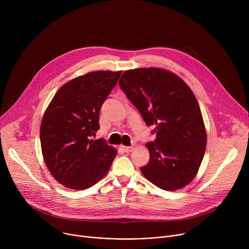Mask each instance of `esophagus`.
Instances as JSON below:
<instances>
[{"label": "esophagus", "instance_id": "obj_1", "mask_svg": "<svg viewBox=\"0 0 249 249\" xmlns=\"http://www.w3.org/2000/svg\"><path fill=\"white\" fill-rule=\"evenodd\" d=\"M122 149L124 150L125 153H131L134 150V147H125V146H123Z\"/></svg>", "mask_w": 249, "mask_h": 249}]
</instances>
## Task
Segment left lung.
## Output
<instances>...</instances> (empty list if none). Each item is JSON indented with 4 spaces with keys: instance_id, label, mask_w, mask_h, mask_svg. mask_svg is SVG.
Returning <instances> with one entry per match:
<instances>
[{
    "instance_id": "left-lung-1",
    "label": "left lung",
    "mask_w": 249,
    "mask_h": 249,
    "mask_svg": "<svg viewBox=\"0 0 249 249\" xmlns=\"http://www.w3.org/2000/svg\"><path fill=\"white\" fill-rule=\"evenodd\" d=\"M119 86L147 126H155L147 143L150 160L141 167L148 180L163 190H177L192 181L206 151L207 135L199 103L175 74L160 68L123 73Z\"/></svg>"
}]
</instances>
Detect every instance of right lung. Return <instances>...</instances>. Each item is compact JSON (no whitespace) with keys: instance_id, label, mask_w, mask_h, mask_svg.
Returning a JSON list of instances; mask_svg holds the SVG:
<instances>
[{"instance_id":"right-lung-1","label":"right lung","mask_w":249,"mask_h":249,"mask_svg":"<svg viewBox=\"0 0 249 249\" xmlns=\"http://www.w3.org/2000/svg\"><path fill=\"white\" fill-rule=\"evenodd\" d=\"M121 71H97L68 82L44 113L40 142L54 178L70 189H87L108 172L116 150L105 140H91L99 129V110Z\"/></svg>"}]
</instances>
